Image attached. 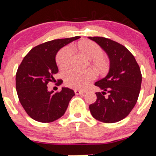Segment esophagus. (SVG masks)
Returning a JSON list of instances; mask_svg holds the SVG:
<instances>
[{
  "label": "esophagus",
  "mask_w": 156,
  "mask_h": 156,
  "mask_svg": "<svg viewBox=\"0 0 156 156\" xmlns=\"http://www.w3.org/2000/svg\"><path fill=\"white\" fill-rule=\"evenodd\" d=\"M74 92L76 95H80V94H83V93H85V91L79 90H78V89H75Z\"/></svg>",
  "instance_id": "34e87169"
}]
</instances>
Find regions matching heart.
<instances>
[{
  "instance_id": "b5f03b06",
  "label": "heart",
  "mask_w": 156,
  "mask_h": 156,
  "mask_svg": "<svg viewBox=\"0 0 156 156\" xmlns=\"http://www.w3.org/2000/svg\"><path fill=\"white\" fill-rule=\"evenodd\" d=\"M80 51L87 57L93 59L94 66L98 69H104L106 66V61L101 57L103 54L102 48L97 43L92 41H85L78 45ZM73 50L70 45L62 48L57 55V63L61 68L69 66L71 61ZM95 78V73L92 70H83L78 68H71L64 74L65 83L68 86L74 88L83 89L89 82Z\"/></svg>"
}]
</instances>
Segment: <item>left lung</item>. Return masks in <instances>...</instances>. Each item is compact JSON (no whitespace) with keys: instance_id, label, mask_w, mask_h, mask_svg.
<instances>
[{"instance_id":"obj_1","label":"left lung","mask_w":156,"mask_h":156,"mask_svg":"<svg viewBox=\"0 0 156 156\" xmlns=\"http://www.w3.org/2000/svg\"><path fill=\"white\" fill-rule=\"evenodd\" d=\"M104 50L110 61L108 73L95 83L103 91L95 93L96 101L89 105L99 121L116 123L133 108L140 93L142 75L133 54L123 45L103 37H88ZM108 93V97L105 94Z\"/></svg>"}]
</instances>
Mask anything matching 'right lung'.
Here are the masks:
<instances>
[{
	"instance_id": "1",
	"label": "right lung",
	"mask_w": 156,
	"mask_h": 156,
	"mask_svg": "<svg viewBox=\"0 0 156 156\" xmlns=\"http://www.w3.org/2000/svg\"><path fill=\"white\" fill-rule=\"evenodd\" d=\"M56 39L34 47L24 57L16 76L17 94L27 114L41 123H50L62 117L74 91L63 87L60 92L48 90L47 85L55 82L58 72L55 56L58 51L68 43L80 38Z\"/></svg>"
}]
</instances>
